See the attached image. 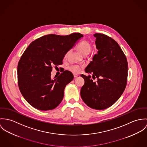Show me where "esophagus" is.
I'll return each instance as SVG.
<instances>
[{"label": "esophagus", "mask_w": 147, "mask_h": 147, "mask_svg": "<svg viewBox=\"0 0 147 147\" xmlns=\"http://www.w3.org/2000/svg\"><path fill=\"white\" fill-rule=\"evenodd\" d=\"M78 77V75H77V74H74V78H77Z\"/></svg>", "instance_id": "obj_1"}]
</instances>
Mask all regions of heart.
<instances>
[{
  "mask_svg": "<svg viewBox=\"0 0 147 147\" xmlns=\"http://www.w3.org/2000/svg\"><path fill=\"white\" fill-rule=\"evenodd\" d=\"M77 48L82 53L84 56L88 55L91 51V46L88 42H87L86 40H83L81 42L78 44ZM69 53V51H68L66 53L65 55V58L67 57ZM68 69L73 73L78 74L81 72L82 70V66L78 65H71L68 67Z\"/></svg>",
  "mask_w": 147,
  "mask_h": 147,
  "instance_id": "b5f03b06",
  "label": "heart"
}]
</instances>
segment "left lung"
<instances>
[{
    "label": "left lung",
    "instance_id": "8db88e82",
    "mask_svg": "<svg viewBox=\"0 0 147 147\" xmlns=\"http://www.w3.org/2000/svg\"><path fill=\"white\" fill-rule=\"evenodd\" d=\"M98 49L85 71L92 74H82L84 84L81 90L83 101L89 107L102 110L118 100L127 84L128 63L126 57L118 44L112 38L100 33L94 35Z\"/></svg>",
    "mask_w": 147,
    "mask_h": 147
}]
</instances>
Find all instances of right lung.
<instances>
[{"label": "right lung", "mask_w": 147, "mask_h": 147, "mask_svg": "<svg viewBox=\"0 0 147 147\" xmlns=\"http://www.w3.org/2000/svg\"><path fill=\"white\" fill-rule=\"evenodd\" d=\"M83 36L80 33L49 34L33 41L25 51L17 66L18 84L23 97L34 108L49 111L60 104L65 87L74 76L65 70L52 79V66L61 65L66 53Z\"/></svg>", "instance_id": "1"}]
</instances>
